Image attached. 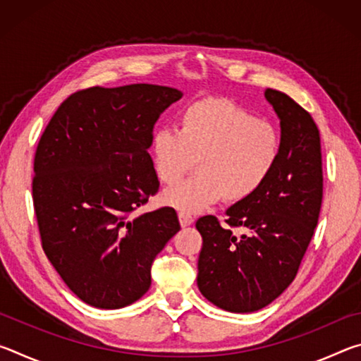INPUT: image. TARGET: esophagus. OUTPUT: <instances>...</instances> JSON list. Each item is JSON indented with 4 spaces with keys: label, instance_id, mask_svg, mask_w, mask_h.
Wrapping results in <instances>:
<instances>
[{
    "label": "esophagus",
    "instance_id": "obj_1",
    "mask_svg": "<svg viewBox=\"0 0 361 361\" xmlns=\"http://www.w3.org/2000/svg\"><path fill=\"white\" fill-rule=\"evenodd\" d=\"M178 218H180V224L181 228H186V226H191L194 223V218L191 215H188V213H178Z\"/></svg>",
    "mask_w": 361,
    "mask_h": 361
}]
</instances>
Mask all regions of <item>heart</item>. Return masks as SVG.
<instances>
[{
	"label": "heart",
	"instance_id": "b5f03b06",
	"mask_svg": "<svg viewBox=\"0 0 361 361\" xmlns=\"http://www.w3.org/2000/svg\"><path fill=\"white\" fill-rule=\"evenodd\" d=\"M282 140L271 122L226 99L194 102L183 111L180 130L164 127L151 138L157 180L175 185L192 172L199 175L162 194V204L195 213L224 197L239 204L259 191L276 170Z\"/></svg>",
	"mask_w": 361,
	"mask_h": 361
}]
</instances>
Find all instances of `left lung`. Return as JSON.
<instances>
[{
  "label": "left lung",
  "mask_w": 361,
  "mask_h": 361,
  "mask_svg": "<svg viewBox=\"0 0 361 361\" xmlns=\"http://www.w3.org/2000/svg\"><path fill=\"white\" fill-rule=\"evenodd\" d=\"M280 119L282 152L276 170L253 197L226 210V223L243 227L235 236L216 216L197 219L202 235L197 286L216 307L247 314L266 307L295 280L319 223L323 197L320 132L288 95L266 89Z\"/></svg>",
  "instance_id": "left-lung-1"
}]
</instances>
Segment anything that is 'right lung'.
Returning a JSON list of instances; mask_svg holds the SVG:
<instances>
[{
    "label": "right lung",
    "instance_id": "right-lung-1",
    "mask_svg": "<svg viewBox=\"0 0 361 361\" xmlns=\"http://www.w3.org/2000/svg\"><path fill=\"white\" fill-rule=\"evenodd\" d=\"M181 90L154 84L71 94L35 154L33 205L42 250L85 304L121 309L151 286V266L180 231L172 207L130 218L159 189L152 129Z\"/></svg>",
    "mask_w": 361,
    "mask_h": 361
}]
</instances>
